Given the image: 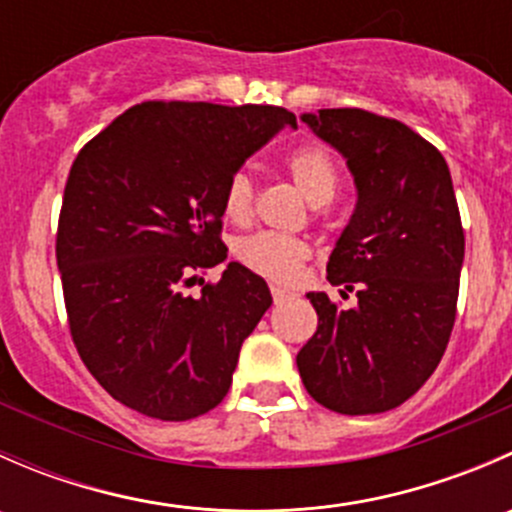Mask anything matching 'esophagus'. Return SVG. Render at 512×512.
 <instances>
[{"mask_svg":"<svg viewBox=\"0 0 512 512\" xmlns=\"http://www.w3.org/2000/svg\"><path fill=\"white\" fill-rule=\"evenodd\" d=\"M272 299H275V304L287 302L289 292H287V289H282V287H272Z\"/></svg>","mask_w":512,"mask_h":512,"instance_id":"esophagus-1","label":"esophagus"}]
</instances>
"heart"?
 <instances>
[{
  "instance_id": "b5f03b06",
  "label": "heart",
  "mask_w": 512,
  "mask_h": 512,
  "mask_svg": "<svg viewBox=\"0 0 512 512\" xmlns=\"http://www.w3.org/2000/svg\"><path fill=\"white\" fill-rule=\"evenodd\" d=\"M287 170L299 193L312 205L332 203L339 185V170L327 148L302 146L289 153ZM225 215L232 223H245L255 205V180L247 170H237L225 185ZM235 257L242 267L272 282H289L297 277L299 267L307 260L309 247L299 237L277 235V232H255L235 242Z\"/></svg>"
}]
</instances>
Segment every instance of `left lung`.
<instances>
[{
  "label": "left lung",
  "mask_w": 512,
  "mask_h": 512,
  "mask_svg": "<svg viewBox=\"0 0 512 512\" xmlns=\"http://www.w3.org/2000/svg\"><path fill=\"white\" fill-rule=\"evenodd\" d=\"M354 178L356 205L327 262V280L356 292L339 309L309 292L317 332L297 369L317 404L364 416L416 394L446 352L463 267L461 215L441 153L394 118L361 108L302 113Z\"/></svg>",
  "instance_id": "8db88e82"
}]
</instances>
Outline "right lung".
<instances>
[{"instance_id": "right-lung-1", "label": "right lung", "mask_w": 512, "mask_h": 512, "mask_svg": "<svg viewBox=\"0 0 512 512\" xmlns=\"http://www.w3.org/2000/svg\"><path fill=\"white\" fill-rule=\"evenodd\" d=\"M297 118L277 106L148 101L128 108L71 165L56 262L71 337L116 401L188 421L225 399L240 347L270 309L267 282L227 262L225 185Z\"/></svg>"}]
</instances>
